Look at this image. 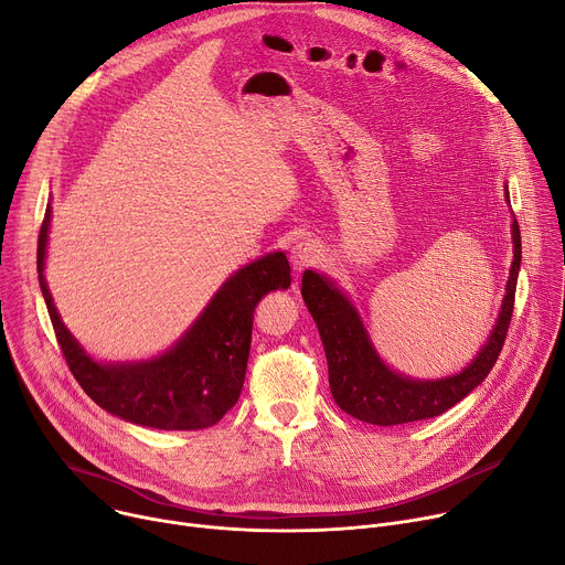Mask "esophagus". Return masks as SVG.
I'll list each match as a JSON object with an SVG mask.
<instances>
[{"label":"esophagus","instance_id":"esophagus-1","mask_svg":"<svg viewBox=\"0 0 565 565\" xmlns=\"http://www.w3.org/2000/svg\"><path fill=\"white\" fill-rule=\"evenodd\" d=\"M320 256H322L320 243L313 241V238H303V241L292 245V249H290V264L295 266V270H303V268L318 264Z\"/></svg>","mask_w":565,"mask_h":565}]
</instances>
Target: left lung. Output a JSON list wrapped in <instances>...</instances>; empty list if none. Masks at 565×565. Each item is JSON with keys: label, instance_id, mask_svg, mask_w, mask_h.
Returning a JSON list of instances; mask_svg holds the SVG:
<instances>
[{"label": "left lung", "instance_id": "obj_1", "mask_svg": "<svg viewBox=\"0 0 565 565\" xmlns=\"http://www.w3.org/2000/svg\"><path fill=\"white\" fill-rule=\"evenodd\" d=\"M511 238H514V264L509 270L498 322L487 344L459 374L439 381L407 379L390 370L379 358L353 303L324 275L306 270L301 277V297L318 324L327 351L331 394L340 409L367 424L396 426L439 417L471 394L493 370L514 313L521 270V230L516 218L511 223Z\"/></svg>", "mask_w": 565, "mask_h": 565}]
</instances>
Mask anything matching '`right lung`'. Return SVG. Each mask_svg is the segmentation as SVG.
<instances>
[{
    "mask_svg": "<svg viewBox=\"0 0 565 565\" xmlns=\"http://www.w3.org/2000/svg\"><path fill=\"white\" fill-rule=\"evenodd\" d=\"M51 207L38 236V279L65 361L85 394L106 413L158 430H200L218 424L241 396L252 318L264 295L290 286L284 252L234 273L193 327L162 355L141 363H96L63 324L44 281Z\"/></svg>",
    "mask_w": 565,
    "mask_h": 565,
    "instance_id": "right-lung-1",
    "label": "right lung"
}]
</instances>
